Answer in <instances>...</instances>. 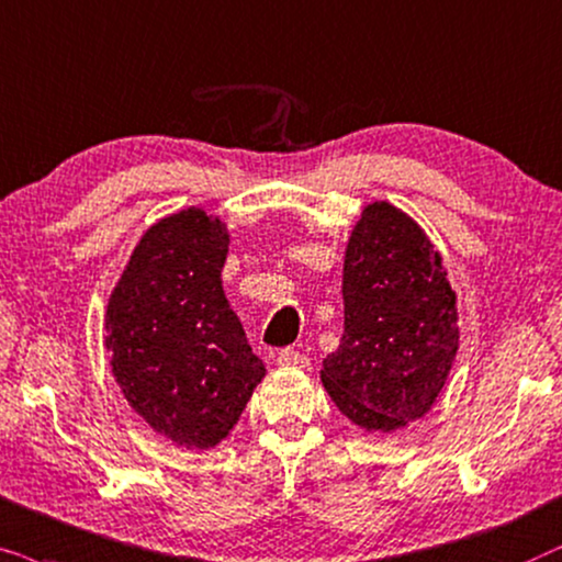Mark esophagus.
Instances as JSON below:
<instances>
[{
	"label": "esophagus",
	"mask_w": 562,
	"mask_h": 562,
	"mask_svg": "<svg viewBox=\"0 0 562 562\" xmlns=\"http://www.w3.org/2000/svg\"><path fill=\"white\" fill-rule=\"evenodd\" d=\"M277 364H282V368H305V364H308V357L301 355V351L293 347H285L277 351Z\"/></svg>",
	"instance_id": "1"
}]
</instances>
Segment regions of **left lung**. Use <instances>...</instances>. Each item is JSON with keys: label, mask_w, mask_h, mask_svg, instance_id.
Instances as JSON below:
<instances>
[{"label": "left lung", "mask_w": 562, "mask_h": 562, "mask_svg": "<svg viewBox=\"0 0 562 562\" xmlns=\"http://www.w3.org/2000/svg\"><path fill=\"white\" fill-rule=\"evenodd\" d=\"M344 334L321 383L349 422L395 431L434 406L458 355L442 257L391 203L362 211L344 257Z\"/></svg>", "instance_id": "8db88e82"}]
</instances>
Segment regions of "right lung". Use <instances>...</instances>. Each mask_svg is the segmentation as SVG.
Instances as JSON below:
<instances>
[{
  "instance_id": "obj_1",
  "label": "right lung",
  "mask_w": 562,
  "mask_h": 562,
  "mask_svg": "<svg viewBox=\"0 0 562 562\" xmlns=\"http://www.w3.org/2000/svg\"><path fill=\"white\" fill-rule=\"evenodd\" d=\"M226 254V226L200 207L161 218L133 249L104 318L120 391L187 450L218 445L265 378L223 293Z\"/></svg>"
}]
</instances>
